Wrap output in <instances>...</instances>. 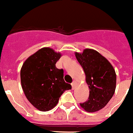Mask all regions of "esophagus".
I'll use <instances>...</instances> for the list:
<instances>
[{
  "label": "esophagus",
  "instance_id": "1",
  "mask_svg": "<svg viewBox=\"0 0 133 133\" xmlns=\"http://www.w3.org/2000/svg\"><path fill=\"white\" fill-rule=\"evenodd\" d=\"M71 84H72V89H75V87L76 84H77V82H76L75 81H74Z\"/></svg>",
  "mask_w": 133,
  "mask_h": 133
}]
</instances>
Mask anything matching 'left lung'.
<instances>
[{
    "instance_id": "1",
    "label": "left lung",
    "mask_w": 133,
    "mask_h": 133,
    "mask_svg": "<svg viewBox=\"0 0 133 133\" xmlns=\"http://www.w3.org/2000/svg\"><path fill=\"white\" fill-rule=\"evenodd\" d=\"M75 56L86 75L89 88V100L80 106L88 112L103 109L109 103L116 89V76L114 68L107 58L94 49H86Z\"/></svg>"
}]
</instances>
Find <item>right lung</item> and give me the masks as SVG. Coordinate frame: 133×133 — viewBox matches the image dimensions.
<instances>
[{
	"label": "right lung",
	"mask_w": 133,
	"mask_h": 133,
	"mask_svg": "<svg viewBox=\"0 0 133 133\" xmlns=\"http://www.w3.org/2000/svg\"><path fill=\"white\" fill-rule=\"evenodd\" d=\"M61 54L44 47L25 61L21 69V83L26 98L40 111H46L57 105L59 98L72 87L63 79V70L56 63Z\"/></svg>",
	"instance_id": "add662e5"
}]
</instances>
